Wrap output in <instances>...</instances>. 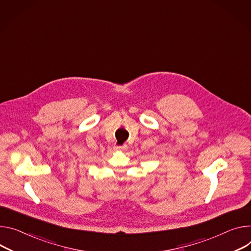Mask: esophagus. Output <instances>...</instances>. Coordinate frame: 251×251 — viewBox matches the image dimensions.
I'll use <instances>...</instances> for the list:
<instances>
[{"label": "esophagus", "instance_id": "esophagus-1", "mask_svg": "<svg viewBox=\"0 0 251 251\" xmlns=\"http://www.w3.org/2000/svg\"><path fill=\"white\" fill-rule=\"evenodd\" d=\"M116 151H123V150H127V145H123V146H115Z\"/></svg>", "mask_w": 251, "mask_h": 251}]
</instances>
